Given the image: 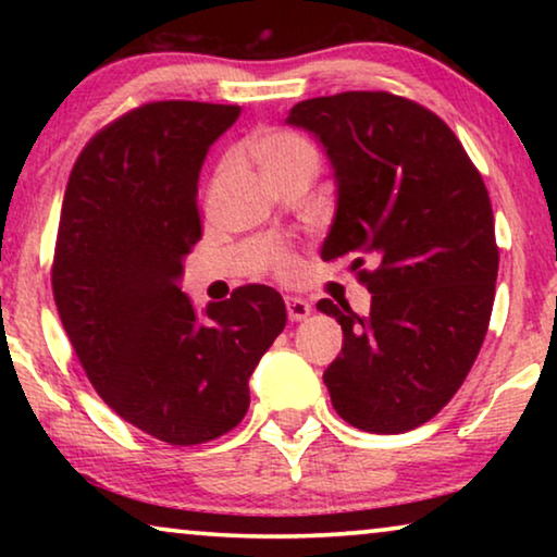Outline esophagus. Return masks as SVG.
Instances as JSON below:
<instances>
[{
  "label": "esophagus",
  "mask_w": 557,
  "mask_h": 557,
  "mask_svg": "<svg viewBox=\"0 0 557 557\" xmlns=\"http://www.w3.org/2000/svg\"><path fill=\"white\" fill-rule=\"evenodd\" d=\"M286 311L292 322H304L311 314V304L299 296H286Z\"/></svg>",
  "instance_id": "obj_1"
}]
</instances>
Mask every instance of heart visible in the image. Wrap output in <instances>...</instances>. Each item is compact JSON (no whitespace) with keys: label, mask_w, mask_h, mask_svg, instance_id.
Returning a JSON list of instances; mask_svg holds the SVG:
<instances>
[{"label":"heart","mask_w":557,"mask_h":557,"mask_svg":"<svg viewBox=\"0 0 557 557\" xmlns=\"http://www.w3.org/2000/svg\"><path fill=\"white\" fill-rule=\"evenodd\" d=\"M248 154L261 166L265 180L278 177V174L301 164L317 166V149L301 134L288 132V128H263V132L253 134L248 139ZM273 263H276L278 273H288L294 269V258L284 250Z\"/></svg>","instance_id":"obj_1"}]
</instances>
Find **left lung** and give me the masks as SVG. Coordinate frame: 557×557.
<instances>
[{
  "instance_id": "obj_1",
  "label": "left lung",
  "mask_w": 557,
  "mask_h": 557,
  "mask_svg": "<svg viewBox=\"0 0 557 557\" xmlns=\"http://www.w3.org/2000/svg\"><path fill=\"white\" fill-rule=\"evenodd\" d=\"M286 121L324 144L337 177L322 258L355 256L372 294L364 317L317 304L345 334L324 372L332 406L360 431H413L454 398L490 326V193L451 128L410 98L347 90L296 103Z\"/></svg>"
}]
</instances>
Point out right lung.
<instances>
[{
    "mask_svg": "<svg viewBox=\"0 0 557 557\" xmlns=\"http://www.w3.org/2000/svg\"><path fill=\"white\" fill-rule=\"evenodd\" d=\"M240 106L154 101L103 126L75 159L52 296L106 406L172 446L220 438L250 406L248 377L286 326L276 288L238 286L197 317L182 258L202 238L197 180Z\"/></svg>",
    "mask_w": 557,
    "mask_h": 557,
    "instance_id": "right-lung-1",
    "label": "right lung"
}]
</instances>
